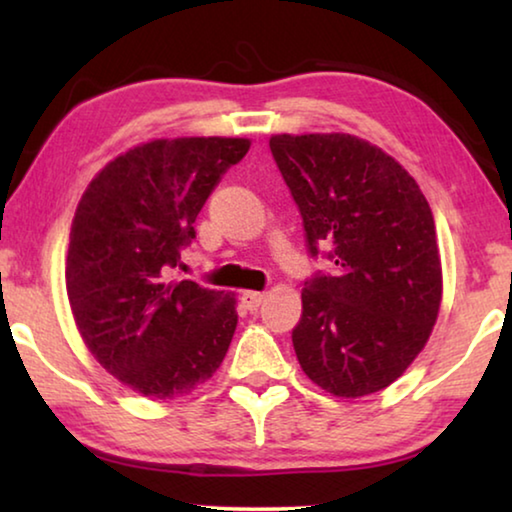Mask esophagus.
I'll use <instances>...</instances> for the list:
<instances>
[{"label":"esophagus","instance_id":"obj_1","mask_svg":"<svg viewBox=\"0 0 512 512\" xmlns=\"http://www.w3.org/2000/svg\"><path fill=\"white\" fill-rule=\"evenodd\" d=\"M262 293L259 291H244L241 293V302H244V307L248 309V311H255L259 305H262Z\"/></svg>","mask_w":512,"mask_h":512}]
</instances>
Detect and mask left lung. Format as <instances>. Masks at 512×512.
I'll list each match as a JSON object with an SVG mask.
<instances>
[{"mask_svg":"<svg viewBox=\"0 0 512 512\" xmlns=\"http://www.w3.org/2000/svg\"><path fill=\"white\" fill-rule=\"evenodd\" d=\"M307 250L334 262L302 289L291 332L305 375L363 397L391 386L427 343L443 298L436 225L400 162L354 135H273Z\"/></svg>","mask_w":512,"mask_h":512,"instance_id":"obj_1","label":"left lung"}]
</instances>
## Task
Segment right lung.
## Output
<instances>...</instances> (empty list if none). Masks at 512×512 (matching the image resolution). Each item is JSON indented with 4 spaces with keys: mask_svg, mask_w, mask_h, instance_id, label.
I'll use <instances>...</instances> for the list:
<instances>
[{
    "mask_svg": "<svg viewBox=\"0 0 512 512\" xmlns=\"http://www.w3.org/2000/svg\"><path fill=\"white\" fill-rule=\"evenodd\" d=\"M250 149L241 137H178L106 164L76 207L65 262L69 307L110 375L146 397L192 393L221 366L235 298L171 282L194 221L221 176Z\"/></svg>",
    "mask_w": 512,
    "mask_h": 512,
    "instance_id": "add662e5",
    "label": "right lung"
}]
</instances>
